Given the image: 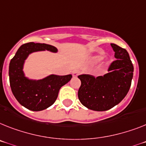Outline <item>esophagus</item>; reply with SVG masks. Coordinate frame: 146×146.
I'll return each instance as SVG.
<instances>
[{
  "label": "esophagus",
  "instance_id": "esophagus-1",
  "mask_svg": "<svg viewBox=\"0 0 146 146\" xmlns=\"http://www.w3.org/2000/svg\"><path fill=\"white\" fill-rule=\"evenodd\" d=\"M79 75V71L76 70L73 71V77H77Z\"/></svg>",
  "mask_w": 146,
  "mask_h": 146
}]
</instances>
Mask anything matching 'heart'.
I'll list each match as a JSON object with an SVG mask.
<instances>
[{"label": "heart", "instance_id": "b5f03b06", "mask_svg": "<svg viewBox=\"0 0 146 146\" xmlns=\"http://www.w3.org/2000/svg\"><path fill=\"white\" fill-rule=\"evenodd\" d=\"M102 58V56H101V55H100V56H95V57H94V58H93V62H100Z\"/></svg>", "mask_w": 146, "mask_h": 146}]
</instances>
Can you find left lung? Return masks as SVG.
<instances>
[{
  "label": "left lung",
  "mask_w": 146,
  "mask_h": 146,
  "mask_svg": "<svg viewBox=\"0 0 146 146\" xmlns=\"http://www.w3.org/2000/svg\"><path fill=\"white\" fill-rule=\"evenodd\" d=\"M111 46L117 59L109 65V73L97 77L89 74L78 76L81 80L79 101L93 111H105L113 108L125 97L131 88L133 66L129 54L115 44Z\"/></svg>",
  "instance_id": "left-lung-1"
}]
</instances>
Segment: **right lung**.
I'll list each match as a JSON object with an SVG mask.
<instances>
[{
    "instance_id": "add662e5",
    "label": "right lung",
    "mask_w": 146,
    "mask_h": 146,
    "mask_svg": "<svg viewBox=\"0 0 146 146\" xmlns=\"http://www.w3.org/2000/svg\"><path fill=\"white\" fill-rule=\"evenodd\" d=\"M57 52L52 45L29 42L21 45L10 61L9 76L11 90L18 102L26 108L33 111L44 110L52 105L58 91L67 84L72 75H51L41 80H30L24 76L23 65L29 53L41 50Z\"/></svg>"
}]
</instances>
